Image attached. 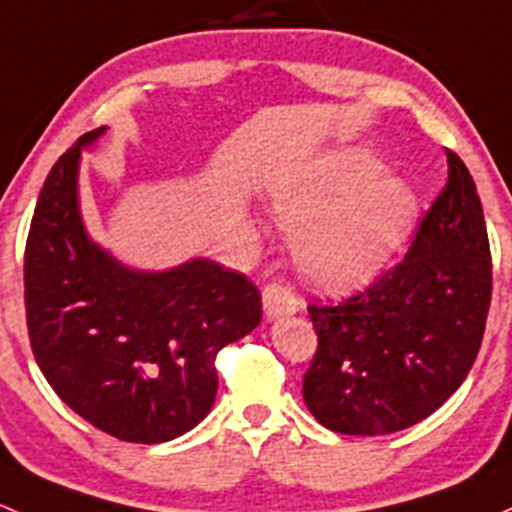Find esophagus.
Wrapping results in <instances>:
<instances>
[{
	"label": "esophagus",
	"instance_id": "esophagus-1",
	"mask_svg": "<svg viewBox=\"0 0 512 512\" xmlns=\"http://www.w3.org/2000/svg\"><path fill=\"white\" fill-rule=\"evenodd\" d=\"M295 310H298V300H295L291 288L281 286V283H271V286L263 288V313H266V320L293 315Z\"/></svg>",
	"mask_w": 512,
	"mask_h": 512
}]
</instances>
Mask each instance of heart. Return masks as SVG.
<instances>
[{"label":"heart","mask_w":512,"mask_h":512,"mask_svg":"<svg viewBox=\"0 0 512 512\" xmlns=\"http://www.w3.org/2000/svg\"><path fill=\"white\" fill-rule=\"evenodd\" d=\"M278 226L295 236V263L310 286L347 293L370 283L412 236L419 202L372 152L345 147L268 184Z\"/></svg>","instance_id":"heart-1"}]
</instances>
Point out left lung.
<instances>
[{"label": "left lung", "mask_w": 512, "mask_h": 512, "mask_svg": "<svg viewBox=\"0 0 512 512\" xmlns=\"http://www.w3.org/2000/svg\"><path fill=\"white\" fill-rule=\"evenodd\" d=\"M409 254L365 293L310 305L318 352L305 372L310 414L337 434L414 426L461 387L491 305V249L476 184L461 157Z\"/></svg>", "instance_id": "obj_1"}]
</instances>
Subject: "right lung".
I'll list each match as a JSON object with an SVG mask.
<instances>
[{
  "mask_svg": "<svg viewBox=\"0 0 512 512\" xmlns=\"http://www.w3.org/2000/svg\"><path fill=\"white\" fill-rule=\"evenodd\" d=\"M105 130L73 142L41 189L24 254L26 325L73 412L120 441L162 444L212 412L214 360L261 323V293L204 256L142 271L88 234L78 172Z\"/></svg>",
  "mask_w": 512,
  "mask_h": 512,
  "instance_id": "right-lung-1",
  "label": "right lung"
}]
</instances>
